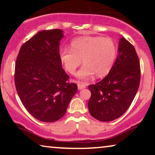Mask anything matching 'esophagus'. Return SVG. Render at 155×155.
Listing matches in <instances>:
<instances>
[{
    "label": "esophagus",
    "mask_w": 155,
    "mask_h": 155,
    "mask_svg": "<svg viewBox=\"0 0 155 155\" xmlns=\"http://www.w3.org/2000/svg\"><path fill=\"white\" fill-rule=\"evenodd\" d=\"M86 87V84L84 82H78V90H82V89Z\"/></svg>",
    "instance_id": "34e87169"
}]
</instances>
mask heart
<instances>
[{
  "label": "heart",
  "instance_id": "b5f03b06",
  "mask_svg": "<svg viewBox=\"0 0 155 155\" xmlns=\"http://www.w3.org/2000/svg\"><path fill=\"white\" fill-rule=\"evenodd\" d=\"M71 49L60 51L61 62L69 73L74 74L82 60L84 65L77 73V77L82 80L94 74L99 78L107 75L113 67L117 53L116 44L111 38L91 36L73 39Z\"/></svg>",
  "mask_w": 155,
  "mask_h": 155
}]
</instances>
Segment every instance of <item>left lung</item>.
<instances>
[{"instance_id":"8db88e82","label":"left lung","mask_w":155,"mask_h":155,"mask_svg":"<svg viewBox=\"0 0 155 155\" xmlns=\"http://www.w3.org/2000/svg\"><path fill=\"white\" fill-rule=\"evenodd\" d=\"M140 68L135 49L124 37L118 42V56L109 74L88 86L91 97L88 109L100 121H111L126 112L138 90Z\"/></svg>"}]
</instances>
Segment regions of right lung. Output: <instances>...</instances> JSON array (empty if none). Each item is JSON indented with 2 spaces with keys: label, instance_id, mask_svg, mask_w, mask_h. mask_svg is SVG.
<instances>
[{
  "label": "right lung",
  "instance_id": "right-lung-1",
  "mask_svg": "<svg viewBox=\"0 0 155 155\" xmlns=\"http://www.w3.org/2000/svg\"><path fill=\"white\" fill-rule=\"evenodd\" d=\"M61 29L42 30L21 46L15 63V83L22 104L33 117L54 122L63 117L78 91L69 83L59 57Z\"/></svg>",
  "mask_w": 155,
  "mask_h": 155
}]
</instances>
